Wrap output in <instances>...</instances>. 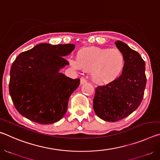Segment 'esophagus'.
Returning <instances> with one entry per match:
<instances>
[{
	"label": "esophagus",
	"instance_id": "34e87169",
	"mask_svg": "<svg viewBox=\"0 0 160 160\" xmlns=\"http://www.w3.org/2000/svg\"><path fill=\"white\" fill-rule=\"evenodd\" d=\"M85 82H87V80L85 79V78H84V77L81 78H80V84H81V85H82V84L85 83Z\"/></svg>",
	"mask_w": 160,
	"mask_h": 160
}]
</instances>
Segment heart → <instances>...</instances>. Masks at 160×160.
Wrapping results in <instances>:
<instances>
[{
  "label": "heart",
  "instance_id": "heart-1",
  "mask_svg": "<svg viewBox=\"0 0 160 160\" xmlns=\"http://www.w3.org/2000/svg\"><path fill=\"white\" fill-rule=\"evenodd\" d=\"M78 60L70 58L71 66L91 71L92 79L99 84H107L117 78L125 66L123 53L116 48L90 47L78 53Z\"/></svg>",
  "mask_w": 160,
  "mask_h": 160
}]
</instances>
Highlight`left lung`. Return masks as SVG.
Here are the masks:
<instances>
[{"label": "left lung", "instance_id": "8db88e82", "mask_svg": "<svg viewBox=\"0 0 160 160\" xmlns=\"http://www.w3.org/2000/svg\"><path fill=\"white\" fill-rule=\"evenodd\" d=\"M125 57L118 78L95 89L93 109L103 120L115 122L127 117L141 103L146 86L145 63L140 54L121 41L115 42Z\"/></svg>", "mask_w": 160, "mask_h": 160}]
</instances>
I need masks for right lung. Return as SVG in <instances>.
<instances>
[{
  "mask_svg": "<svg viewBox=\"0 0 160 160\" xmlns=\"http://www.w3.org/2000/svg\"><path fill=\"white\" fill-rule=\"evenodd\" d=\"M74 48L71 44L44 43L16 58L10 69L9 92L22 116L41 124L56 122L64 116L80 80L66 77L59 70L69 64L63 56Z\"/></svg>",
  "mask_w": 160,
  "mask_h": 160,
  "instance_id": "1",
  "label": "right lung"
}]
</instances>
